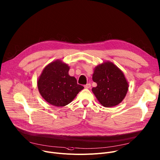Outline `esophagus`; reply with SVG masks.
<instances>
[{
  "label": "esophagus",
  "instance_id": "34e87169",
  "mask_svg": "<svg viewBox=\"0 0 160 160\" xmlns=\"http://www.w3.org/2000/svg\"><path fill=\"white\" fill-rule=\"evenodd\" d=\"M84 87H85V88H90V87H91V84H90V83H87V84L85 85Z\"/></svg>",
  "mask_w": 160,
  "mask_h": 160
}]
</instances>
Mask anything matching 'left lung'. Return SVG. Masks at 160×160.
Masks as SVG:
<instances>
[{"label":"left lung","mask_w":160,"mask_h":160,"mask_svg":"<svg viewBox=\"0 0 160 160\" xmlns=\"http://www.w3.org/2000/svg\"><path fill=\"white\" fill-rule=\"evenodd\" d=\"M92 80L97 83V87L92 88V92L104 107L118 105L127 93L128 84L123 72L111 62L96 67Z\"/></svg>","instance_id":"obj_1"}]
</instances>
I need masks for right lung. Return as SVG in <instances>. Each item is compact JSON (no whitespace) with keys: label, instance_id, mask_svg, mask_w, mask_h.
<instances>
[{"label":"right lung","instance_id":"add662e5","mask_svg":"<svg viewBox=\"0 0 160 160\" xmlns=\"http://www.w3.org/2000/svg\"><path fill=\"white\" fill-rule=\"evenodd\" d=\"M70 67L56 60L45 67L37 82L39 92L51 105L62 107L70 103L84 87L68 75Z\"/></svg>","mask_w":160,"mask_h":160}]
</instances>
